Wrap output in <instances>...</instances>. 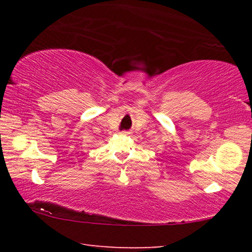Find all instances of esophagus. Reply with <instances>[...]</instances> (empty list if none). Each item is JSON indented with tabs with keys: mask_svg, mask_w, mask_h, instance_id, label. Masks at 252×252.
Returning a JSON list of instances; mask_svg holds the SVG:
<instances>
[{
	"mask_svg": "<svg viewBox=\"0 0 252 252\" xmlns=\"http://www.w3.org/2000/svg\"><path fill=\"white\" fill-rule=\"evenodd\" d=\"M121 133H122V134H130L131 132H130V131H122Z\"/></svg>",
	"mask_w": 252,
	"mask_h": 252,
	"instance_id": "obj_1",
	"label": "esophagus"
}]
</instances>
